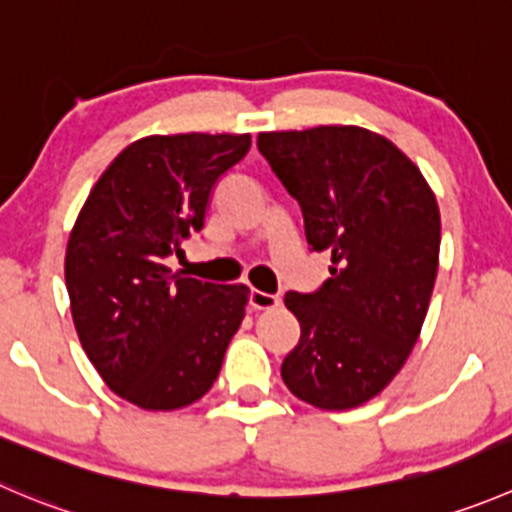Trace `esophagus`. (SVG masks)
Returning <instances> with one entry per match:
<instances>
[{
    "label": "esophagus",
    "mask_w": 512,
    "mask_h": 512,
    "mask_svg": "<svg viewBox=\"0 0 512 512\" xmlns=\"http://www.w3.org/2000/svg\"><path fill=\"white\" fill-rule=\"evenodd\" d=\"M280 305V297L277 295H267L262 290H252L250 292V307L252 310H275Z\"/></svg>",
    "instance_id": "obj_1"
}]
</instances>
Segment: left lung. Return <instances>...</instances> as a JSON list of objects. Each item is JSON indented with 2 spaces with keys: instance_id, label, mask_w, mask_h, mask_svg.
<instances>
[{
  "instance_id": "1",
  "label": "left lung",
  "mask_w": 512,
  "mask_h": 512,
  "mask_svg": "<svg viewBox=\"0 0 512 512\" xmlns=\"http://www.w3.org/2000/svg\"><path fill=\"white\" fill-rule=\"evenodd\" d=\"M257 147L305 217L330 277L287 292L300 342L282 360L295 398L320 410L367 403L403 370L428 315L440 260V210L413 160L355 124L260 132Z\"/></svg>"
}]
</instances>
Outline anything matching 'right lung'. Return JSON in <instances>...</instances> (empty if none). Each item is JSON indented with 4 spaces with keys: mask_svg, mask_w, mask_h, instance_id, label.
Returning a JSON list of instances; mask_svg holds the SVG:
<instances>
[{
    "mask_svg": "<svg viewBox=\"0 0 512 512\" xmlns=\"http://www.w3.org/2000/svg\"><path fill=\"white\" fill-rule=\"evenodd\" d=\"M250 135H150L124 147L84 200L64 255L74 330L107 388L142 410H180L217 380L245 285L175 275L220 177Z\"/></svg>",
    "mask_w": 512,
    "mask_h": 512,
    "instance_id": "add662e5",
    "label": "right lung"
}]
</instances>
